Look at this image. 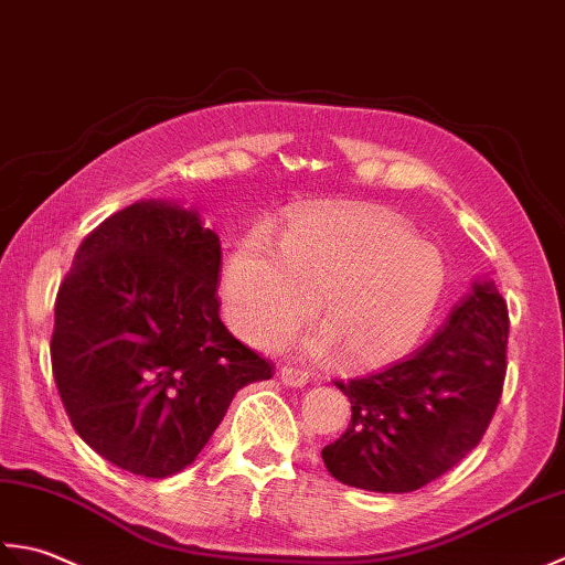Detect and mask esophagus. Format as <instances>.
<instances>
[{"mask_svg":"<svg viewBox=\"0 0 565 565\" xmlns=\"http://www.w3.org/2000/svg\"><path fill=\"white\" fill-rule=\"evenodd\" d=\"M280 380H282V385H287V387H302V385H307L309 375L302 371V367L282 365L280 367Z\"/></svg>","mask_w":565,"mask_h":565,"instance_id":"1","label":"esophagus"}]
</instances>
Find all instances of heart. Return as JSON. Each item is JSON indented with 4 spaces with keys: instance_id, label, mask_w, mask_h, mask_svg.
Segmentation results:
<instances>
[{
    "instance_id": "heart-1",
    "label": "heart",
    "mask_w": 565,
    "mask_h": 565,
    "mask_svg": "<svg viewBox=\"0 0 565 565\" xmlns=\"http://www.w3.org/2000/svg\"><path fill=\"white\" fill-rule=\"evenodd\" d=\"M278 248L246 236L222 266L228 324L253 347H270L315 312L324 319L299 349L355 365L399 359L427 331L439 309L448 266L444 253L419 241L393 216L321 212L295 218Z\"/></svg>"
}]
</instances>
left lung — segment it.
I'll list each match as a JSON object with an SVG mask.
<instances>
[{
    "mask_svg": "<svg viewBox=\"0 0 565 565\" xmlns=\"http://www.w3.org/2000/svg\"><path fill=\"white\" fill-rule=\"evenodd\" d=\"M508 302L476 280L434 339L385 371L337 385L351 424L321 448L329 473L371 492H412L480 444L508 371Z\"/></svg>",
    "mask_w": 565,
    "mask_h": 565,
    "instance_id": "left-lung-1",
    "label": "left lung"
}]
</instances>
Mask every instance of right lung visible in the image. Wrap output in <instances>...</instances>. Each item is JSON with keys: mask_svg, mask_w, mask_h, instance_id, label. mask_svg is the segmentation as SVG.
I'll list each match as a JSON object with an SVG mask.
<instances>
[{"mask_svg": "<svg viewBox=\"0 0 565 565\" xmlns=\"http://www.w3.org/2000/svg\"><path fill=\"white\" fill-rule=\"evenodd\" d=\"M218 266L198 212L141 200L85 236L57 290L63 407L92 451L134 476L188 468L238 390L273 375L218 319Z\"/></svg>", "mask_w": 565, "mask_h": 565, "instance_id": "right-lung-1", "label": "right lung"}]
</instances>
